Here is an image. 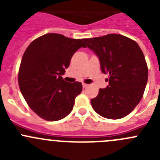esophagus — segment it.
Masks as SVG:
<instances>
[{"mask_svg":"<svg viewBox=\"0 0 160 160\" xmlns=\"http://www.w3.org/2000/svg\"><path fill=\"white\" fill-rule=\"evenodd\" d=\"M88 86V84H87V83H83V88H86Z\"/></svg>","mask_w":160,"mask_h":160,"instance_id":"esophagus-1","label":"esophagus"}]
</instances>
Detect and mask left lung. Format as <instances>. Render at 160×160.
I'll use <instances>...</instances> for the list:
<instances>
[{
  "label": "left lung",
  "instance_id": "left-lung-1",
  "mask_svg": "<svg viewBox=\"0 0 160 160\" xmlns=\"http://www.w3.org/2000/svg\"><path fill=\"white\" fill-rule=\"evenodd\" d=\"M83 41L99 59L101 72L110 77L108 86L90 100L93 110L108 119L125 117L141 101L147 83L148 67L141 48L118 34Z\"/></svg>",
  "mask_w": 160,
  "mask_h": 160
}]
</instances>
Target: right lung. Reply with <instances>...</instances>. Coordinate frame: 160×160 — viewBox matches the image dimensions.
Masks as SVG:
<instances>
[{
	"mask_svg": "<svg viewBox=\"0 0 160 160\" xmlns=\"http://www.w3.org/2000/svg\"><path fill=\"white\" fill-rule=\"evenodd\" d=\"M86 48L83 39L49 33L34 40L21 62L18 85L27 104L40 118L58 121L72 110L76 97L81 93L80 82L68 83L62 75L74 52Z\"/></svg>",
	"mask_w": 160,
	"mask_h": 160,
	"instance_id": "right-lung-1",
	"label": "right lung"
}]
</instances>
